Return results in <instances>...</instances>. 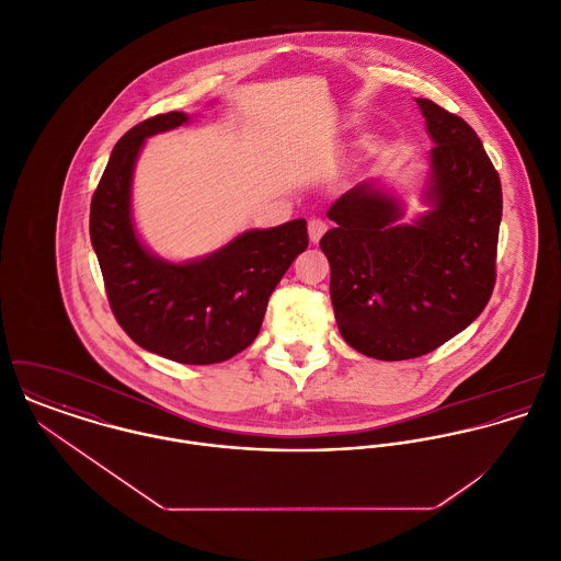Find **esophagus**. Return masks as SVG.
<instances>
[{
	"mask_svg": "<svg viewBox=\"0 0 561 561\" xmlns=\"http://www.w3.org/2000/svg\"><path fill=\"white\" fill-rule=\"evenodd\" d=\"M325 229H328V225L320 220V218H311L309 220V240L313 241V243H318L321 240V236L325 233Z\"/></svg>",
	"mask_w": 561,
	"mask_h": 561,
	"instance_id": "obj_1",
	"label": "esophagus"
}]
</instances>
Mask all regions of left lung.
I'll return each mask as SVG.
<instances>
[{"label":"left lung","instance_id":"left-lung-1","mask_svg":"<svg viewBox=\"0 0 561 561\" xmlns=\"http://www.w3.org/2000/svg\"><path fill=\"white\" fill-rule=\"evenodd\" d=\"M434 149L421 203L403 222V198L376 181L328 209L320 241L341 336L378 360L423 356L480 318L494 287L501 181L478 134L430 99H416Z\"/></svg>","mask_w":561,"mask_h":561}]
</instances>
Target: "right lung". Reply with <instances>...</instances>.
Listing matches in <instances>:
<instances>
[{"mask_svg": "<svg viewBox=\"0 0 561 561\" xmlns=\"http://www.w3.org/2000/svg\"><path fill=\"white\" fill-rule=\"evenodd\" d=\"M185 112L153 116L114 147L90 205V241L107 300L123 330L145 350L183 365L233 358L259 334L267 300L307 250V220L250 229L190 261H168L140 240L134 170L147 138L190 123Z\"/></svg>", "mask_w": 561, "mask_h": 561, "instance_id": "add662e5", "label": "right lung"}]
</instances>
